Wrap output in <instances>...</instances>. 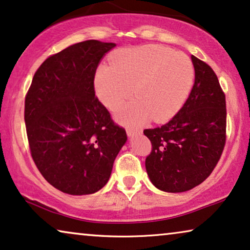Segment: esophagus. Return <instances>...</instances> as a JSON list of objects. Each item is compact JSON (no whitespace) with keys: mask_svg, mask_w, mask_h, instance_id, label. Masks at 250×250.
Listing matches in <instances>:
<instances>
[{"mask_svg":"<svg viewBox=\"0 0 250 250\" xmlns=\"http://www.w3.org/2000/svg\"><path fill=\"white\" fill-rule=\"evenodd\" d=\"M140 132H142V130L138 128H126V135L128 136H133L136 135V133H140Z\"/></svg>","mask_w":250,"mask_h":250,"instance_id":"obj_1","label":"esophagus"}]
</instances>
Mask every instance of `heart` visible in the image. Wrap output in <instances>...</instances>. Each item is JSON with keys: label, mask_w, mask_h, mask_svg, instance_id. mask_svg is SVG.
I'll use <instances>...</instances> for the list:
<instances>
[{"label": "heart", "mask_w": 250, "mask_h": 250, "mask_svg": "<svg viewBox=\"0 0 250 250\" xmlns=\"http://www.w3.org/2000/svg\"><path fill=\"white\" fill-rule=\"evenodd\" d=\"M195 80L189 56L162 45H145L111 56L95 75V90L102 103L114 110L135 94L136 100L117 111L125 125L170 120L184 106Z\"/></svg>", "instance_id": "1"}]
</instances>
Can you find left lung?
Here are the masks:
<instances>
[{
  "label": "left lung",
  "mask_w": 250,
  "mask_h": 250,
  "mask_svg": "<svg viewBox=\"0 0 250 250\" xmlns=\"http://www.w3.org/2000/svg\"><path fill=\"white\" fill-rule=\"evenodd\" d=\"M195 83L180 111L167 124L144 133L152 143L147 174L167 192L190 190L215 168L227 142L226 95L213 69L191 55Z\"/></svg>",
  "instance_id": "8db88e82"
}]
</instances>
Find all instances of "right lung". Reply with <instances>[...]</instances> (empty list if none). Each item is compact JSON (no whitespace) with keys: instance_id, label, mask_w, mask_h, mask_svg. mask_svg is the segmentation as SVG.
Returning <instances> with one entry per match:
<instances>
[{"instance_id":"right-lung-1","label":"right lung","mask_w":250,"mask_h":250,"mask_svg":"<svg viewBox=\"0 0 250 250\" xmlns=\"http://www.w3.org/2000/svg\"><path fill=\"white\" fill-rule=\"evenodd\" d=\"M114 46L89 40L48 56L24 98L31 157L45 180L65 194L103 188L126 142L125 128L95 96L98 63Z\"/></svg>"}]
</instances>
